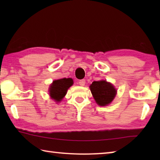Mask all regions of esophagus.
<instances>
[{"label":"esophagus","mask_w":160,"mask_h":160,"mask_svg":"<svg viewBox=\"0 0 160 160\" xmlns=\"http://www.w3.org/2000/svg\"><path fill=\"white\" fill-rule=\"evenodd\" d=\"M79 85H81V86H84L85 85V80H84V79H82V80H79Z\"/></svg>","instance_id":"obj_1"}]
</instances>
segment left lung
Listing matches in <instances>:
<instances>
[{
    "label": "left lung",
    "instance_id": "left-lung-1",
    "mask_svg": "<svg viewBox=\"0 0 160 160\" xmlns=\"http://www.w3.org/2000/svg\"><path fill=\"white\" fill-rule=\"evenodd\" d=\"M90 88L94 99L99 106H107L110 104L116 94L114 87L105 80L94 81Z\"/></svg>",
    "mask_w": 160,
    "mask_h": 160
}]
</instances>
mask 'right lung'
<instances>
[{
    "label": "right lung",
    "instance_id": "add662e5",
    "mask_svg": "<svg viewBox=\"0 0 160 160\" xmlns=\"http://www.w3.org/2000/svg\"><path fill=\"white\" fill-rule=\"evenodd\" d=\"M73 84L71 78H62L54 80L49 88V94L51 99L56 102H61L66 95L68 89Z\"/></svg>",
    "mask_w": 160,
    "mask_h": 160
}]
</instances>
